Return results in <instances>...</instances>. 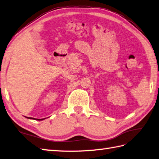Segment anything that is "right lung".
Listing matches in <instances>:
<instances>
[{
  "mask_svg": "<svg viewBox=\"0 0 159 159\" xmlns=\"http://www.w3.org/2000/svg\"><path fill=\"white\" fill-rule=\"evenodd\" d=\"M27 118H29V119H33V120H43L44 119H34V118H33V117H27Z\"/></svg>",
  "mask_w": 159,
  "mask_h": 159,
  "instance_id": "obj_1",
  "label": "right lung"
}]
</instances>
